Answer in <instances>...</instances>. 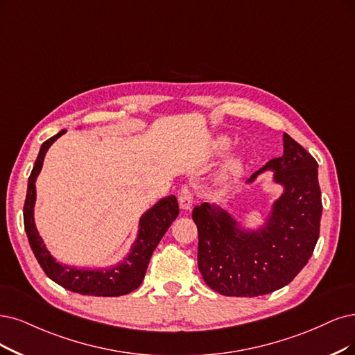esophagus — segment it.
<instances>
[{"mask_svg":"<svg viewBox=\"0 0 355 355\" xmlns=\"http://www.w3.org/2000/svg\"><path fill=\"white\" fill-rule=\"evenodd\" d=\"M178 203H180V207L184 209V211H189V209H191V206H193V191L187 186L180 190Z\"/></svg>","mask_w":355,"mask_h":355,"instance_id":"34e87169","label":"esophagus"}]
</instances>
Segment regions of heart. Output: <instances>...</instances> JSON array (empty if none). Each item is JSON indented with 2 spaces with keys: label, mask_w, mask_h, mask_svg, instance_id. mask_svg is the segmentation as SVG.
Segmentation results:
<instances>
[{
  "label": "heart",
  "mask_w": 355,
  "mask_h": 355,
  "mask_svg": "<svg viewBox=\"0 0 355 355\" xmlns=\"http://www.w3.org/2000/svg\"><path fill=\"white\" fill-rule=\"evenodd\" d=\"M227 146H228V143H227L225 140H220V141L218 143V148H219V149H225Z\"/></svg>",
  "instance_id": "1"
}]
</instances>
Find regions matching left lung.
Masks as SVG:
<instances>
[{
  "mask_svg": "<svg viewBox=\"0 0 355 355\" xmlns=\"http://www.w3.org/2000/svg\"><path fill=\"white\" fill-rule=\"evenodd\" d=\"M273 169L285 187L265 228L241 231L227 212L202 203L193 209L198 225V263L205 282L228 297L270 294L290 284L313 254L319 240L322 194L318 162L284 135V155L250 177Z\"/></svg>",
  "mask_w": 355,
  "mask_h": 355,
  "instance_id": "1",
  "label": "left lung"
}]
</instances>
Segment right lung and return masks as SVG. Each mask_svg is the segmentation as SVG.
I'll return each instance as SVG.
<instances>
[{
    "label": "right lung",
    "instance_id": "1",
    "mask_svg": "<svg viewBox=\"0 0 355 355\" xmlns=\"http://www.w3.org/2000/svg\"><path fill=\"white\" fill-rule=\"evenodd\" d=\"M65 130H61L58 135L52 136L42 143L41 150L36 157V162L29 177L28 194L23 206V220L24 230L28 234L32 252L39 261V265L51 278L65 290L78 293L83 295H98V297H118L137 290L140 286L152 253L159 244L164 234L168 231L171 224L178 216V202L175 196H168L166 199L157 202L152 209L140 218V230L137 240L133 244L130 254L121 261L120 265L108 269L99 270H83L70 266H62L55 259L49 254L45 244L39 235L33 222V205L36 199L35 181L42 168L44 157L49 146L54 143Z\"/></svg>",
    "mask_w": 355,
    "mask_h": 355
}]
</instances>
